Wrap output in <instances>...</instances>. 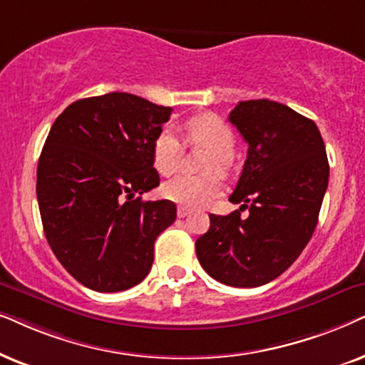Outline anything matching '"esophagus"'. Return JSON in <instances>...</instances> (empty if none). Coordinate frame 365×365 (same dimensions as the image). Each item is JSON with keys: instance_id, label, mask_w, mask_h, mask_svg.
<instances>
[{"instance_id": "obj_1", "label": "esophagus", "mask_w": 365, "mask_h": 365, "mask_svg": "<svg viewBox=\"0 0 365 365\" xmlns=\"http://www.w3.org/2000/svg\"><path fill=\"white\" fill-rule=\"evenodd\" d=\"M177 215H178L180 218H185V217H188V215H190V208H187V207H178Z\"/></svg>"}]
</instances>
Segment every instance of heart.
I'll list each match as a JSON object with an SVG mask.
<instances>
[{
  "instance_id": "1",
  "label": "heart",
  "mask_w": 365,
  "mask_h": 365,
  "mask_svg": "<svg viewBox=\"0 0 365 365\" xmlns=\"http://www.w3.org/2000/svg\"><path fill=\"white\" fill-rule=\"evenodd\" d=\"M187 135L193 142L205 145L212 150L207 160V170H225L235 148V135L222 118L215 115H200L187 123ZM182 145L172 128H163L153 142L152 157L158 173L173 175L180 165ZM165 198L183 207L198 208L210 203L222 193V182L217 173L177 175L163 183Z\"/></svg>"
}]
</instances>
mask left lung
Instances as JSON below:
<instances>
[{
    "label": "left lung",
    "instance_id": "left-lung-1",
    "mask_svg": "<svg viewBox=\"0 0 365 365\" xmlns=\"http://www.w3.org/2000/svg\"><path fill=\"white\" fill-rule=\"evenodd\" d=\"M249 143L230 195L240 210L210 213L195 242L203 270L230 287L269 284L302 254L315 230L329 183V162L317 125L287 105L239 101L228 115ZM250 208V217L240 212Z\"/></svg>",
    "mask_w": 365,
    "mask_h": 365
}]
</instances>
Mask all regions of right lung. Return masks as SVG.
Segmentation results:
<instances>
[{
	"mask_svg": "<svg viewBox=\"0 0 365 365\" xmlns=\"http://www.w3.org/2000/svg\"><path fill=\"white\" fill-rule=\"evenodd\" d=\"M172 108L132 93L78 100L58 116L41 150L36 195L60 264L96 292H121L148 275L153 245L177 218L158 187L152 148Z\"/></svg>",
	"mask_w": 365,
	"mask_h": 365,
	"instance_id": "obj_1",
	"label": "right lung"
}]
</instances>
